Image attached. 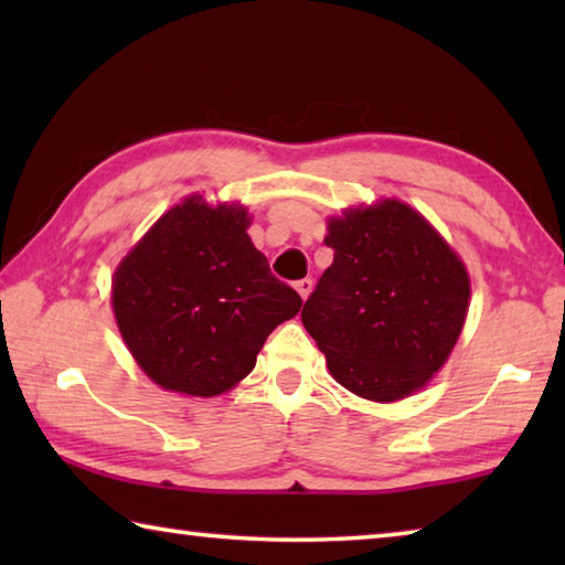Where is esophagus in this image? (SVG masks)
Returning a JSON list of instances; mask_svg holds the SVG:
<instances>
[{
  "label": "esophagus",
  "mask_w": 565,
  "mask_h": 565,
  "mask_svg": "<svg viewBox=\"0 0 565 565\" xmlns=\"http://www.w3.org/2000/svg\"><path fill=\"white\" fill-rule=\"evenodd\" d=\"M294 286H296V291H299V296H301L303 301L309 299V294H311V289H313V281H311V279H301V281H296Z\"/></svg>",
  "instance_id": "obj_1"
}]
</instances>
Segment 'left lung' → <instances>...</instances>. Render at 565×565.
<instances>
[{
  "mask_svg": "<svg viewBox=\"0 0 565 565\" xmlns=\"http://www.w3.org/2000/svg\"><path fill=\"white\" fill-rule=\"evenodd\" d=\"M333 264L301 321L331 376L369 401L426 386L461 337L471 284L444 236L396 199L347 209L329 222Z\"/></svg>",
  "mask_w": 565,
  "mask_h": 565,
  "instance_id": "obj_1",
  "label": "left lung"
}]
</instances>
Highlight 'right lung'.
I'll list each match as a JSON object with an SVG mask.
<instances>
[{"instance_id": "obj_1", "label": "right lung", "mask_w": 565, "mask_h": 565, "mask_svg": "<svg viewBox=\"0 0 565 565\" xmlns=\"http://www.w3.org/2000/svg\"><path fill=\"white\" fill-rule=\"evenodd\" d=\"M248 224L244 206L189 196L114 271L121 339L161 388L224 394L252 374L266 337L299 313L301 296L271 274Z\"/></svg>"}]
</instances>
